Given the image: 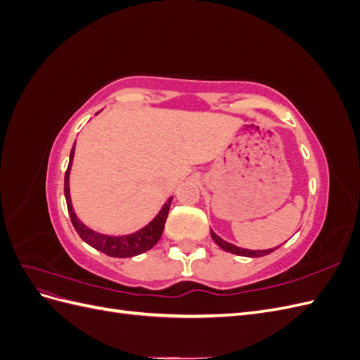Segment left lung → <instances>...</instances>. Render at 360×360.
Masks as SVG:
<instances>
[{
	"mask_svg": "<svg viewBox=\"0 0 360 360\" xmlns=\"http://www.w3.org/2000/svg\"><path fill=\"white\" fill-rule=\"evenodd\" d=\"M210 234H212V238L214 240V243L219 246L221 249L226 250V252H231V254H236V255H240V257H250V258H258V257H264V255H269L274 252V249H263V250H250V249H243V248H238L236 245H231L228 243L225 240H222V238L219 236H216L212 230H210Z\"/></svg>",
	"mask_w": 360,
	"mask_h": 360,
	"instance_id": "left-lung-1",
	"label": "left lung"
}]
</instances>
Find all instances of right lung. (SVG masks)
I'll list each match as a JSON object with an SVG mask.
<instances>
[{"label": "right lung", "mask_w": 360, "mask_h": 360, "mask_svg": "<svg viewBox=\"0 0 360 360\" xmlns=\"http://www.w3.org/2000/svg\"><path fill=\"white\" fill-rule=\"evenodd\" d=\"M75 155V146L72 147L70 151V160H69V167L66 171V176H64V197H66L68 202V210L70 214L72 224L75 226L76 233L79 234V237L85 243H89L94 249L101 250V252L115 257V258H127V257H135L143 252H147L148 249L153 248L163 233V228H165V222L168 217L169 212V205L172 198H169L165 204L162 205L160 212L156 214V217L151 221L148 225H146L141 230L127 234V236H106L96 233L90 230L89 226L84 225L78 216L75 214L73 207H72V200H70V191H69V174H70V167H72V160Z\"/></svg>", "instance_id": "right-lung-1"}]
</instances>
